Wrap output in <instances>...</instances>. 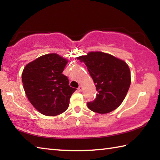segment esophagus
Returning a JSON list of instances; mask_svg holds the SVG:
<instances>
[{
	"mask_svg": "<svg viewBox=\"0 0 160 160\" xmlns=\"http://www.w3.org/2000/svg\"><path fill=\"white\" fill-rule=\"evenodd\" d=\"M78 90L79 91V92H82V87L81 86V85H80L79 88H78Z\"/></svg>",
	"mask_w": 160,
	"mask_h": 160,
	"instance_id": "obj_1",
	"label": "esophagus"
}]
</instances>
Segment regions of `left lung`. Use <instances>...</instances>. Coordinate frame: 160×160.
<instances>
[{
    "instance_id": "8db88e82",
    "label": "left lung",
    "mask_w": 160,
    "mask_h": 160,
    "mask_svg": "<svg viewBox=\"0 0 160 160\" xmlns=\"http://www.w3.org/2000/svg\"><path fill=\"white\" fill-rule=\"evenodd\" d=\"M77 58L86 65L98 92L94 100L87 103L89 109L107 113L120 106L131 85V72L126 63L100 51Z\"/></svg>"
}]
</instances>
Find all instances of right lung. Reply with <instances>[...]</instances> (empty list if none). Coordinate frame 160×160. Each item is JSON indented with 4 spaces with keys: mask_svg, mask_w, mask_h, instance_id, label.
Returning a JSON list of instances; mask_svg holds the SVG:
<instances>
[{
    "mask_svg": "<svg viewBox=\"0 0 160 160\" xmlns=\"http://www.w3.org/2000/svg\"><path fill=\"white\" fill-rule=\"evenodd\" d=\"M66 59L56 53L46 54L28 63L22 74L24 90L35 109L46 116H57L66 111L76 90L69 85L63 72Z\"/></svg>",
    "mask_w": 160,
    "mask_h": 160,
    "instance_id": "obj_1",
    "label": "right lung"
}]
</instances>
